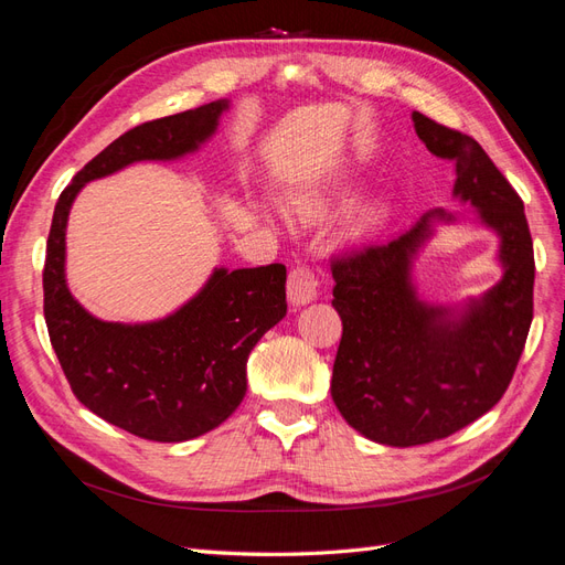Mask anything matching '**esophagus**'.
<instances>
[{
    "instance_id": "obj_1",
    "label": "esophagus",
    "mask_w": 565,
    "mask_h": 565,
    "mask_svg": "<svg viewBox=\"0 0 565 565\" xmlns=\"http://www.w3.org/2000/svg\"><path fill=\"white\" fill-rule=\"evenodd\" d=\"M317 274L310 265H298L291 269V274H288V281H286V288H288V300H291L294 305H308L317 298Z\"/></svg>"
}]
</instances>
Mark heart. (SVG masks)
<instances>
[{"label": "heart", "instance_id": "b5f03b06", "mask_svg": "<svg viewBox=\"0 0 565 565\" xmlns=\"http://www.w3.org/2000/svg\"><path fill=\"white\" fill-rule=\"evenodd\" d=\"M294 211L305 220H319L331 211V199L327 193H302L294 199Z\"/></svg>", "mask_w": 565, "mask_h": 565}]
</instances>
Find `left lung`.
<instances>
[{"instance_id":"obj_1","label":"left lung","mask_w":565,"mask_h":565,"mask_svg":"<svg viewBox=\"0 0 565 565\" xmlns=\"http://www.w3.org/2000/svg\"><path fill=\"white\" fill-rule=\"evenodd\" d=\"M426 149L455 163V196L478 207L502 248L504 277L463 312L416 298L414 253L430 236V211L412 230L331 260L333 308L343 319L331 397L364 438L414 447L447 438L507 393L533 321L535 255L523 201L480 143L412 113Z\"/></svg>"}]
</instances>
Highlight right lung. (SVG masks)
Listing matches in <instances>:
<instances>
[{
    "label": "right lung",
    "instance_id": "1",
    "mask_svg": "<svg viewBox=\"0 0 565 565\" xmlns=\"http://www.w3.org/2000/svg\"><path fill=\"white\" fill-rule=\"evenodd\" d=\"M224 108L222 99L149 120L108 143L61 191L46 238L44 319L71 391L104 422L143 440L199 438L241 405L248 354L286 315V267L215 269L203 291L166 319L135 327L102 321L66 286V222L89 180L199 149Z\"/></svg>",
    "mask_w": 565,
    "mask_h": 565
}]
</instances>
